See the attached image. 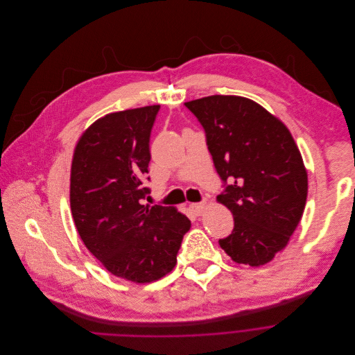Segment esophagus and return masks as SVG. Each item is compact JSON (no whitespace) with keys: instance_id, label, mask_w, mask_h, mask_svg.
<instances>
[{"instance_id":"esophagus-1","label":"esophagus","mask_w":355,"mask_h":355,"mask_svg":"<svg viewBox=\"0 0 355 355\" xmlns=\"http://www.w3.org/2000/svg\"><path fill=\"white\" fill-rule=\"evenodd\" d=\"M205 204H207L205 201H201V202H194L190 207H191V209H193V212H194L196 216H201L204 208H205Z\"/></svg>"}]
</instances>
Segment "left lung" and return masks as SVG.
I'll list each match as a JSON object with an SVG mask.
<instances>
[{
    "label": "left lung",
    "mask_w": 355,
    "mask_h": 355,
    "mask_svg": "<svg viewBox=\"0 0 355 355\" xmlns=\"http://www.w3.org/2000/svg\"><path fill=\"white\" fill-rule=\"evenodd\" d=\"M184 105L202 125L224 182L217 200L234 216V231L220 246L239 264L271 261L298 227L308 196V173L290 130L242 96L212 95Z\"/></svg>",
    "instance_id": "1"
}]
</instances>
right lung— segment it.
Masks as SVG:
<instances>
[{
    "instance_id": "add662e5",
    "label": "right lung",
    "mask_w": 355,
    "mask_h": 355,
    "mask_svg": "<svg viewBox=\"0 0 355 355\" xmlns=\"http://www.w3.org/2000/svg\"><path fill=\"white\" fill-rule=\"evenodd\" d=\"M159 107L98 119L81 135L71 165L69 204L84 245L107 271L137 284L173 270L191 225L173 207L143 204L150 193L143 182Z\"/></svg>"
}]
</instances>
